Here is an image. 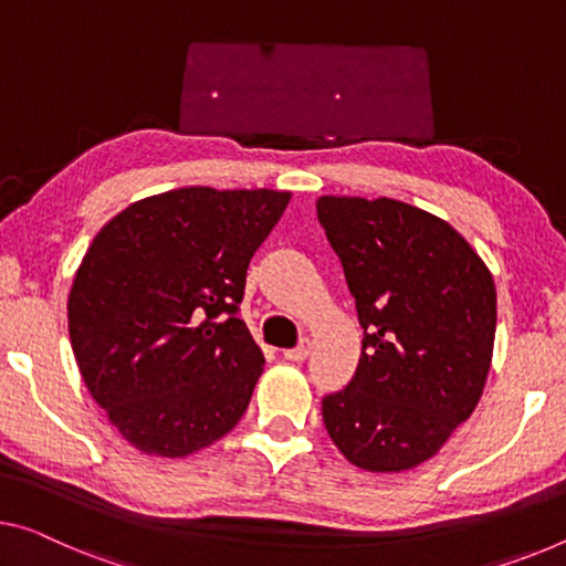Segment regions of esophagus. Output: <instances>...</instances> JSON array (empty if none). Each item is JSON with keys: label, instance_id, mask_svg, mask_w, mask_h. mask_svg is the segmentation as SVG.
Segmentation results:
<instances>
[{"label": "esophagus", "instance_id": "obj_1", "mask_svg": "<svg viewBox=\"0 0 566 566\" xmlns=\"http://www.w3.org/2000/svg\"><path fill=\"white\" fill-rule=\"evenodd\" d=\"M311 354V342L306 338V342H301L298 346H295V349H285L283 352V356L289 361H293V364H301L303 359H306V356Z\"/></svg>", "mask_w": 566, "mask_h": 566}]
</instances>
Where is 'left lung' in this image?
I'll return each instance as SVG.
<instances>
[{"label": "left lung", "instance_id": "left-lung-1", "mask_svg": "<svg viewBox=\"0 0 566 566\" xmlns=\"http://www.w3.org/2000/svg\"><path fill=\"white\" fill-rule=\"evenodd\" d=\"M364 328L359 367L321 402L334 446L361 471L424 463L483 395L495 338L493 275L446 220L397 199L321 197Z\"/></svg>", "mask_w": 566, "mask_h": 566}]
</instances>
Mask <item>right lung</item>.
Here are the masks:
<instances>
[{
    "label": "right lung",
    "mask_w": 566,
    "mask_h": 566,
    "mask_svg": "<svg viewBox=\"0 0 566 566\" xmlns=\"http://www.w3.org/2000/svg\"><path fill=\"white\" fill-rule=\"evenodd\" d=\"M289 202L275 189L185 187L95 234L67 332L91 397L142 453L192 455L245 415L265 356L238 311L250 258Z\"/></svg>",
    "instance_id": "right-lung-1"
}]
</instances>
